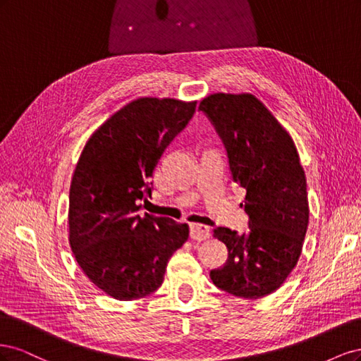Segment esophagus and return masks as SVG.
<instances>
[{
	"instance_id": "obj_1",
	"label": "esophagus",
	"mask_w": 361,
	"mask_h": 361,
	"mask_svg": "<svg viewBox=\"0 0 361 361\" xmlns=\"http://www.w3.org/2000/svg\"><path fill=\"white\" fill-rule=\"evenodd\" d=\"M190 236L192 241H204V239L211 236V232H209V228L203 224H191Z\"/></svg>"
}]
</instances>
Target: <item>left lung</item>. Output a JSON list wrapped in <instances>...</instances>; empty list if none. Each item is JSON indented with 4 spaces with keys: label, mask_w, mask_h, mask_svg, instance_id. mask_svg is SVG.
I'll use <instances>...</instances> for the list:
<instances>
[{
    "label": "left lung",
    "mask_w": 361,
    "mask_h": 361,
    "mask_svg": "<svg viewBox=\"0 0 361 361\" xmlns=\"http://www.w3.org/2000/svg\"><path fill=\"white\" fill-rule=\"evenodd\" d=\"M199 110L211 118L227 150L232 179L245 194L250 232L214 228L228 250L214 285L244 300L276 292L298 264L309 226L304 169L292 137L251 93H212Z\"/></svg>",
    "instance_id": "1"
}]
</instances>
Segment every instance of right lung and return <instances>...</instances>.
Masks as SVG:
<instances>
[{
  "mask_svg": "<svg viewBox=\"0 0 361 361\" xmlns=\"http://www.w3.org/2000/svg\"><path fill=\"white\" fill-rule=\"evenodd\" d=\"M197 101L138 97L87 140L69 192V244L94 286L118 301L143 298L164 280L188 224L147 212L150 178L164 149L187 126Z\"/></svg>",
  "mask_w": 361,
  "mask_h": 361,
  "instance_id": "right-lung-1",
  "label": "right lung"
}]
</instances>
